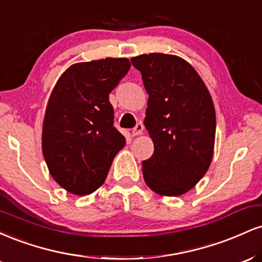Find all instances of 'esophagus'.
Masks as SVG:
<instances>
[{"instance_id":"esophagus-1","label":"esophagus","mask_w":262,"mask_h":262,"mask_svg":"<svg viewBox=\"0 0 262 262\" xmlns=\"http://www.w3.org/2000/svg\"><path fill=\"white\" fill-rule=\"evenodd\" d=\"M143 130H144V125L141 124V123H138V124L135 125V128L132 130V135H133V137H137V135H140L143 133Z\"/></svg>"}]
</instances>
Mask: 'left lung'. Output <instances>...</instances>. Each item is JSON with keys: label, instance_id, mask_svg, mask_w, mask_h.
I'll return each instance as SVG.
<instances>
[{"label": "left lung", "instance_id": "obj_1", "mask_svg": "<svg viewBox=\"0 0 262 262\" xmlns=\"http://www.w3.org/2000/svg\"><path fill=\"white\" fill-rule=\"evenodd\" d=\"M130 60L149 95L144 125L154 154L143 161L144 180L160 196H181L197 185L212 162L213 100L193 66L180 56L150 53Z\"/></svg>", "mask_w": 262, "mask_h": 262}]
</instances>
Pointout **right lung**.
Returning a JSON list of instances; mask_svg holds the SVG:
<instances>
[{
    "label": "right lung",
    "mask_w": 262,
    "mask_h": 262,
    "mask_svg": "<svg viewBox=\"0 0 262 262\" xmlns=\"http://www.w3.org/2000/svg\"><path fill=\"white\" fill-rule=\"evenodd\" d=\"M130 68L127 58L76 62L56 81L45 108L41 150L50 175L70 193L103 185L125 138L113 127L110 93Z\"/></svg>",
    "instance_id": "add662e5"
}]
</instances>
